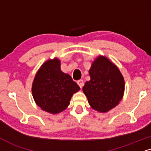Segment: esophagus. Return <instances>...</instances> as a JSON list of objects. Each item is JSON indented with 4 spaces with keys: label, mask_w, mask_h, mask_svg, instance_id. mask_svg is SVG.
Returning a JSON list of instances; mask_svg holds the SVG:
<instances>
[{
    "label": "esophagus",
    "mask_w": 151,
    "mask_h": 151,
    "mask_svg": "<svg viewBox=\"0 0 151 151\" xmlns=\"http://www.w3.org/2000/svg\"><path fill=\"white\" fill-rule=\"evenodd\" d=\"M77 83H78V85H79V87H81V88H82L83 85H84V81H83V80H79V81H78Z\"/></svg>",
    "instance_id": "1"
}]
</instances>
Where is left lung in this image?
<instances>
[{
    "label": "left lung",
    "instance_id": "8db88e82",
    "mask_svg": "<svg viewBox=\"0 0 151 151\" xmlns=\"http://www.w3.org/2000/svg\"><path fill=\"white\" fill-rule=\"evenodd\" d=\"M90 81L83 91L93 109L105 113L115 108L124 94L123 76L114 64L104 56H99L92 64Z\"/></svg>",
    "mask_w": 151,
    "mask_h": 151
}]
</instances>
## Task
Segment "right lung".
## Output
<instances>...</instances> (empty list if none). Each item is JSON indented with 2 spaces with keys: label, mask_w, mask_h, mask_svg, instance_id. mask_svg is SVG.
Instances as JSON below:
<instances>
[{
  "label": "right lung",
  "mask_w": 151,
  "mask_h": 151,
  "mask_svg": "<svg viewBox=\"0 0 151 151\" xmlns=\"http://www.w3.org/2000/svg\"><path fill=\"white\" fill-rule=\"evenodd\" d=\"M60 66L57 58L45 61L37 72L32 85L35 102L42 110L52 114L64 111L73 94L80 90L72 78L61 71Z\"/></svg>",
  "instance_id": "obj_1"
}]
</instances>
